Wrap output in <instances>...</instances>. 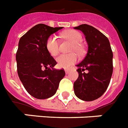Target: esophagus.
I'll return each instance as SVG.
<instances>
[{"label": "esophagus", "mask_w": 128, "mask_h": 128, "mask_svg": "<svg viewBox=\"0 0 128 128\" xmlns=\"http://www.w3.org/2000/svg\"><path fill=\"white\" fill-rule=\"evenodd\" d=\"M65 72H66V74H68V73H69V72H70V71H69L68 70H66H66H65Z\"/></svg>", "instance_id": "obj_1"}]
</instances>
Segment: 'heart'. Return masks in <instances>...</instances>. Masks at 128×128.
Returning <instances> with one entry per match:
<instances>
[{
  "label": "heart",
  "mask_w": 128,
  "mask_h": 128,
  "mask_svg": "<svg viewBox=\"0 0 128 128\" xmlns=\"http://www.w3.org/2000/svg\"><path fill=\"white\" fill-rule=\"evenodd\" d=\"M64 36L66 38L70 40L74 44L72 50H76L80 53L82 51V46L80 44L82 40V36L78 31L75 30H69L63 33ZM46 50L49 54L52 56H56L59 52V40L56 35L52 34L48 37L46 42ZM78 60V57L76 54H61L57 57L56 61L58 66L60 68H67L74 64Z\"/></svg>",
  "instance_id": "heart-1"
}]
</instances>
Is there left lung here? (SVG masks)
I'll return each mask as SVG.
<instances>
[{
  "instance_id": "8db88e82",
  "label": "left lung",
  "mask_w": 128,
  "mask_h": 128,
  "mask_svg": "<svg viewBox=\"0 0 128 128\" xmlns=\"http://www.w3.org/2000/svg\"><path fill=\"white\" fill-rule=\"evenodd\" d=\"M74 28L82 31L88 45L86 56L77 65L78 78L74 83V93L82 100L93 101L101 97L109 86L113 52L108 38L94 27L84 24Z\"/></svg>"
}]
</instances>
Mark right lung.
I'll return each instance as SVG.
<instances>
[{"mask_svg": "<svg viewBox=\"0 0 128 128\" xmlns=\"http://www.w3.org/2000/svg\"><path fill=\"white\" fill-rule=\"evenodd\" d=\"M62 28L38 24L19 40L16 54L18 74L26 90L37 99L54 96L65 76L64 69L54 68L57 62L46 48L48 37Z\"/></svg>", "mask_w": 128, "mask_h": 128, "instance_id": "right-lung-1", "label": "right lung"}]
</instances>
